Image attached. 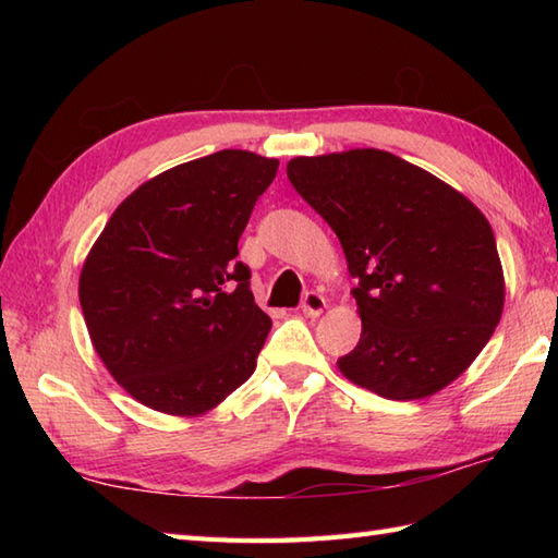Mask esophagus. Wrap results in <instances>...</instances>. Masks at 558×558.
Returning a JSON list of instances; mask_svg holds the SVG:
<instances>
[{"mask_svg":"<svg viewBox=\"0 0 558 558\" xmlns=\"http://www.w3.org/2000/svg\"><path fill=\"white\" fill-rule=\"evenodd\" d=\"M326 310V300H324V294H318V292H314V290H310V292H304V298H302V312H304V316H318Z\"/></svg>","mask_w":558,"mask_h":558,"instance_id":"34e87169","label":"esophagus"}]
</instances>
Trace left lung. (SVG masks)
Masks as SVG:
<instances>
[{
	"label": "left lung",
	"instance_id": "left-lung-1",
	"mask_svg": "<svg viewBox=\"0 0 558 558\" xmlns=\"http://www.w3.org/2000/svg\"><path fill=\"white\" fill-rule=\"evenodd\" d=\"M288 180L338 234L360 282L362 336L340 372L388 400L426 398L465 372L504 312L501 260L480 208L376 148L294 158Z\"/></svg>",
	"mask_w": 558,
	"mask_h": 558
}]
</instances>
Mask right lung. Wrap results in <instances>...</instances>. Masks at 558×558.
Returning a JSON list of instances; mask_svg holds the SVG:
<instances>
[{"label":"right lung","mask_w":558,"mask_h":558,"mask_svg":"<svg viewBox=\"0 0 558 558\" xmlns=\"http://www.w3.org/2000/svg\"><path fill=\"white\" fill-rule=\"evenodd\" d=\"M278 160L248 150L153 177L124 198L83 264L78 300L93 348L146 408L192 417L256 369L270 318L236 242Z\"/></svg>","instance_id":"obj_1"}]
</instances>
